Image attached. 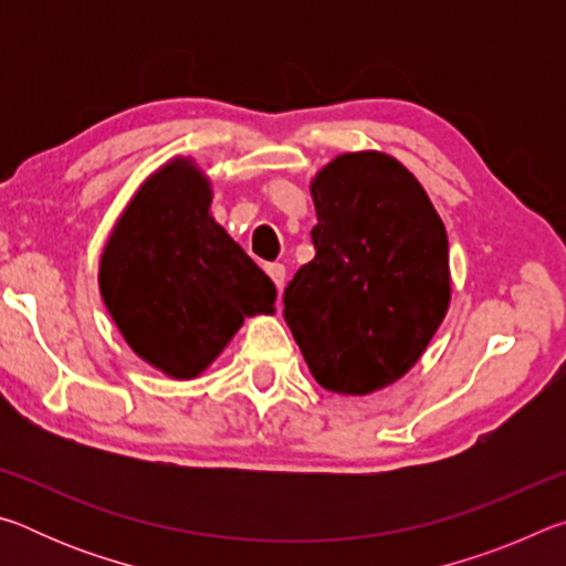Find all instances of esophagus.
Wrapping results in <instances>:
<instances>
[{
    "label": "esophagus",
    "mask_w": 566,
    "mask_h": 566,
    "mask_svg": "<svg viewBox=\"0 0 566 566\" xmlns=\"http://www.w3.org/2000/svg\"><path fill=\"white\" fill-rule=\"evenodd\" d=\"M266 274H270V276H272V282L276 284V292H282V286H284V276H286L284 264H280V262L266 264Z\"/></svg>",
    "instance_id": "esophagus-1"
}]
</instances>
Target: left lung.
Instances as JSON below:
<instances>
[{
	"mask_svg": "<svg viewBox=\"0 0 566 566\" xmlns=\"http://www.w3.org/2000/svg\"><path fill=\"white\" fill-rule=\"evenodd\" d=\"M314 260L284 290L312 377L337 395L415 367L449 306L447 229L415 175L381 151L339 155L312 181Z\"/></svg>",
	"mask_w": 566,
	"mask_h": 566,
	"instance_id": "left-lung-1",
	"label": "left lung"
}]
</instances>
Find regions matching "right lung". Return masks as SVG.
Segmentation results:
<instances>
[{"instance_id": "1", "label": "right lung", "mask_w": 566, "mask_h": 566, "mask_svg": "<svg viewBox=\"0 0 566 566\" xmlns=\"http://www.w3.org/2000/svg\"><path fill=\"white\" fill-rule=\"evenodd\" d=\"M189 159L155 171L104 247L99 290L129 347L175 379L205 371L244 317L272 314L274 282L219 227Z\"/></svg>"}]
</instances>
